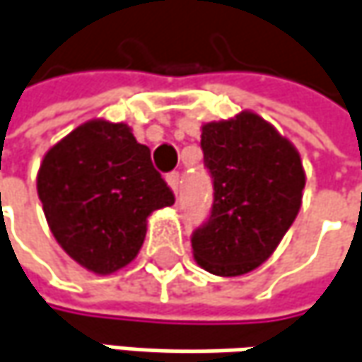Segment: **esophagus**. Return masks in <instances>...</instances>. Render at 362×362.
I'll list each match as a JSON object with an SVG mask.
<instances>
[{"mask_svg":"<svg viewBox=\"0 0 362 362\" xmlns=\"http://www.w3.org/2000/svg\"><path fill=\"white\" fill-rule=\"evenodd\" d=\"M167 185L171 187V191L177 195V191H179V185H181V177H179V173H169L167 177Z\"/></svg>","mask_w":362,"mask_h":362,"instance_id":"obj_1","label":"esophagus"}]
</instances>
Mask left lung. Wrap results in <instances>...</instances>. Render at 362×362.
<instances>
[{
  "label": "left lung",
  "mask_w": 362,
  "mask_h": 362,
  "mask_svg": "<svg viewBox=\"0 0 362 362\" xmlns=\"http://www.w3.org/2000/svg\"><path fill=\"white\" fill-rule=\"evenodd\" d=\"M214 179L209 220L191 238L193 259L218 277H240L267 261L293 224L305 187L298 148L255 112L202 126Z\"/></svg>",
  "instance_id": "1"
}]
</instances>
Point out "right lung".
<instances>
[{
    "mask_svg": "<svg viewBox=\"0 0 362 362\" xmlns=\"http://www.w3.org/2000/svg\"><path fill=\"white\" fill-rule=\"evenodd\" d=\"M36 191L64 252L95 275L134 261L148 216L175 204L151 148L124 122L89 119L45 154Z\"/></svg>",
    "mask_w": 362,
    "mask_h": 362,
    "instance_id": "1",
    "label": "right lung"
}]
</instances>
